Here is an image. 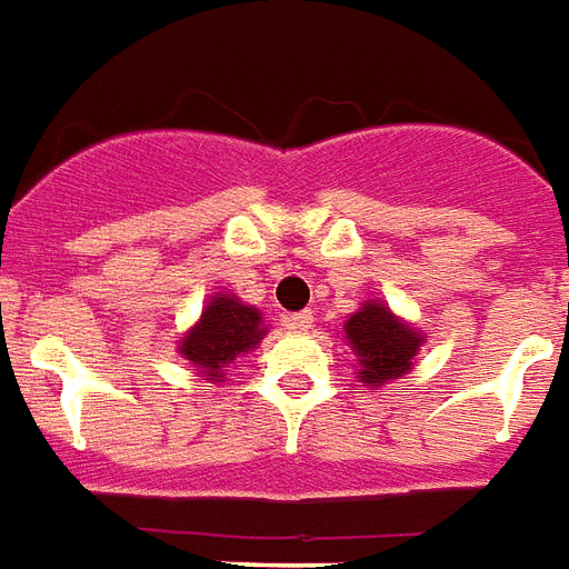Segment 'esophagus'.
I'll list each match as a JSON object with an SVG mask.
<instances>
[{
    "label": "esophagus",
    "instance_id": "esophagus-1",
    "mask_svg": "<svg viewBox=\"0 0 569 569\" xmlns=\"http://www.w3.org/2000/svg\"><path fill=\"white\" fill-rule=\"evenodd\" d=\"M286 328H292V331H307V328H313V313H310V310L289 313V317H286Z\"/></svg>",
    "mask_w": 569,
    "mask_h": 569
}]
</instances>
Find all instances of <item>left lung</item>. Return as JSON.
<instances>
[{
    "label": "left lung",
    "instance_id": "1",
    "mask_svg": "<svg viewBox=\"0 0 569 569\" xmlns=\"http://www.w3.org/2000/svg\"><path fill=\"white\" fill-rule=\"evenodd\" d=\"M343 340L356 356L359 382L368 389L407 377L425 343V331L401 319L386 301L368 298L343 322Z\"/></svg>",
    "mask_w": 569,
    "mask_h": 569
}]
</instances>
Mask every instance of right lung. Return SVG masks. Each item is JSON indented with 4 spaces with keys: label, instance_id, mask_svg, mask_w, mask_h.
Instances as JSON below:
<instances>
[{
    "label": "right lung",
    "instance_id": "obj_1",
    "mask_svg": "<svg viewBox=\"0 0 569 569\" xmlns=\"http://www.w3.org/2000/svg\"><path fill=\"white\" fill-rule=\"evenodd\" d=\"M268 335L262 310L247 305L234 292H213L201 317L180 335L178 352L201 380L226 382V368L252 352Z\"/></svg>",
    "mask_w": 569,
    "mask_h": 569
}]
</instances>
